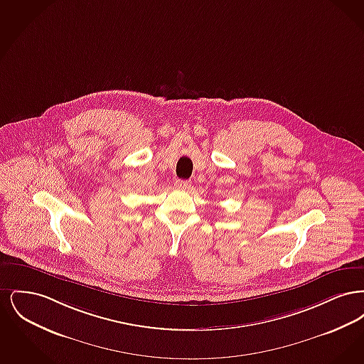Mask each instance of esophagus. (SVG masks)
Wrapping results in <instances>:
<instances>
[{"mask_svg":"<svg viewBox=\"0 0 364 364\" xmlns=\"http://www.w3.org/2000/svg\"><path fill=\"white\" fill-rule=\"evenodd\" d=\"M174 186H176V188H178V190H188L191 187L190 181H187V180H180V178H177L176 181H174Z\"/></svg>","mask_w":364,"mask_h":364,"instance_id":"1","label":"esophagus"}]
</instances>
